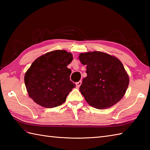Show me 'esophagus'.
I'll use <instances>...</instances> for the list:
<instances>
[{
  "label": "esophagus",
  "mask_w": 150,
  "mask_h": 150,
  "mask_svg": "<svg viewBox=\"0 0 150 150\" xmlns=\"http://www.w3.org/2000/svg\"><path fill=\"white\" fill-rule=\"evenodd\" d=\"M81 84H82V81H79L78 82H77V83L75 84V85H76V88H79V87L81 86Z\"/></svg>",
  "instance_id": "esophagus-1"
}]
</instances>
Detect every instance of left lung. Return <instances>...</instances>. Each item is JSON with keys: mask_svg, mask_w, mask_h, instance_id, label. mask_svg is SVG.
<instances>
[{"mask_svg": "<svg viewBox=\"0 0 150 150\" xmlns=\"http://www.w3.org/2000/svg\"><path fill=\"white\" fill-rule=\"evenodd\" d=\"M79 60L86 65L87 77L80 86L89 105L106 109L122 99L129 85V76L116 57L101 52L82 53Z\"/></svg>", "mask_w": 150, "mask_h": 150, "instance_id": "1", "label": "left lung"}]
</instances>
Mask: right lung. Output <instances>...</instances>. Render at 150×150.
Returning <instances> with one entry per match:
<instances>
[{
  "label": "right lung",
  "instance_id": "add662e5",
  "mask_svg": "<svg viewBox=\"0 0 150 150\" xmlns=\"http://www.w3.org/2000/svg\"><path fill=\"white\" fill-rule=\"evenodd\" d=\"M73 55L66 50H54L38 57L27 70L24 82L28 95L40 106L52 108L62 105L75 87L67 68Z\"/></svg>",
  "mask_w": 150,
  "mask_h": 150
}]
</instances>
